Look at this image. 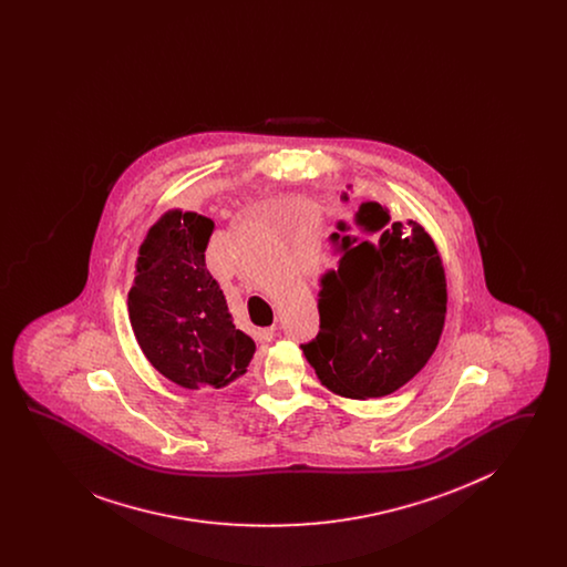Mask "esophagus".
I'll return each instance as SVG.
<instances>
[{
    "label": "esophagus",
    "mask_w": 567,
    "mask_h": 567,
    "mask_svg": "<svg viewBox=\"0 0 567 567\" xmlns=\"http://www.w3.org/2000/svg\"><path fill=\"white\" fill-rule=\"evenodd\" d=\"M274 336H276V327H264V329H257V331H255V338H257V342H261V344L271 342Z\"/></svg>",
    "instance_id": "1"
}]
</instances>
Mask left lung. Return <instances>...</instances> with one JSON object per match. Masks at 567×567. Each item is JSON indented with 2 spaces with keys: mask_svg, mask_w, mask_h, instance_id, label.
<instances>
[{
  "mask_svg": "<svg viewBox=\"0 0 567 567\" xmlns=\"http://www.w3.org/2000/svg\"><path fill=\"white\" fill-rule=\"evenodd\" d=\"M338 229L331 243L342 259L321 278V329L301 349L329 391L384 398L416 377L440 342L444 266L416 220H391L378 202H363Z\"/></svg>",
  "mask_w": 567,
  "mask_h": 567,
  "instance_id": "1",
  "label": "left lung"
}]
</instances>
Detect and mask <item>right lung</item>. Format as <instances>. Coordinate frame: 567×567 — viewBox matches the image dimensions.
Masks as SVG:
<instances>
[{
  "mask_svg": "<svg viewBox=\"0 0 567 567\" xmlns=\"http://www.w3.org/2000/svg\"><path fill=\"white\" fill-rule=\"evenodd\" d=\"M215 223L167 210L140 244L127 306L135 340L151 365L185 389H220L246 374L255 342L236 329L206 268Z\"/></svg>",
  "mask_w": 567,
  "mask_h": 567,
  "instance_id": "1",
  "label": "right lung"
}]
</instances>
